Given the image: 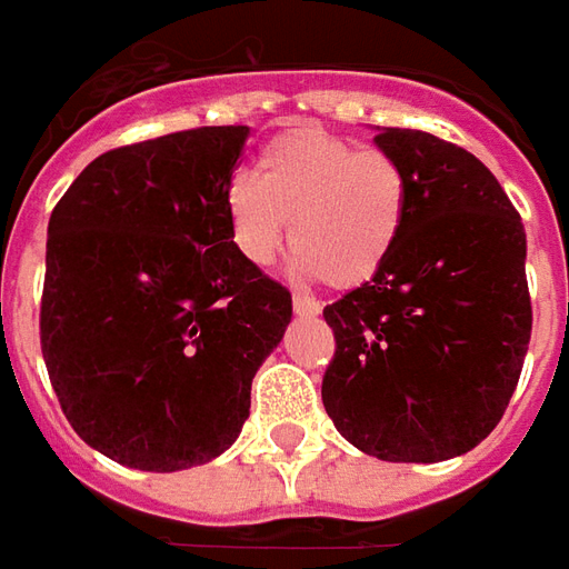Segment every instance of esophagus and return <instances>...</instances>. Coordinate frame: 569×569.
<instances>
[{
	"label": "esophagus",
	"mask_w": 569,
	"mask_h": 569,
	"mask_svg": "<svg viewBox=\"0 0 569 569\" xmlns=\"http://www.w3.org/2000/svg\"><path fill=\"white\" fill-rule=\"evenodd\" d=\"M291 303H293V312L297 316H319V300H312V297H303V293H293L291 297Z\"/></svg>",
	"instance_id": "1"
}]
</instances>
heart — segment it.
I'll return each instance as SVG.
<instances>
[{"label": "heart", "mask_w": 569, "mask_h": 569, "mask_svg": "<svg viewBox=\"0 0 569 569\" xmlns=\"http://www.w3.org/2000/svg\"><path fill=\"white\" fill-rule=\"evenodd\" d=\"M410 181L398 159L360 150L326 128L300 124L272 137L253 174L224 187V219L238 253L269 266L291 247L307 276L360 288L379 276L403 234Z\"/></svg>", "instance_id": "obj_1"}]
</instances>
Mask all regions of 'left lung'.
<instances>
[{"instance_id":"obj_1","label":"left lung","mask_w":569,"mask_h":569,"mask_svg":"<svg viewBox=\"0 0 569 569\" xmlns=\"http://www.w3.org/2000/svg\"><path fill=\"white\" fill-rule=\"evenodd\" d=\"M410 181L407 222L379 276L329 303L322 403L369 457L438 463L505 417L532 335L526 231L505 187L436 133L382 128Z\"/></svg>"}]
</instances>
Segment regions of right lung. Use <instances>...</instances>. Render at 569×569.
<instances>
[{
  "mask_svg": "<svg viewBox=\"0 0 569 569\" xmlns=\"http://www.w3.org/2000/svg\"><path fill=\"white\" fill-rule=\"evenodd\" d=\"M247 124L97 156L49 216L40 347L62 413L116 463H209L250 417L291 293L240 257L224 187Z\"/></svg>",
  "mask_w": 569,
  "mask_h": 569,
  "instance_id": "right-lung-1",
  "label": "right lung"
}]
</instances>
